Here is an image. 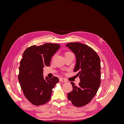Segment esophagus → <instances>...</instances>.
<instances>
[{"label": "esophagus", "mask_w": 124, "mask_h": 124, "mask_svg": "<svg viewBox=\"0 0 124 124\" xmlns=\"http://www.w3.org/2000/svg\"><path fill=\"white\" fill-rule=\"evenodd\" d=\"M59 81L62 82H67V80L65 79V78H60Z\"/></svg>", "instance_id": "1"}]
</instances>
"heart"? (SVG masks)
Wrapping results in <instances>:
<instances>
[{"label": "heart", "instance_id": "obj_1", "mask_svg": "<svg viewBox=\"0 0 124 124\" xmlns=\"http://www.w3.org/2000/svg\"><path fill=\"white\" fill-rule=\"evenodd\" d=\"M70 53V52H67V53H66L65 54H67V53Z\"/></svg>", "mask_w": 124, "mask_h": 124}]
</instances>
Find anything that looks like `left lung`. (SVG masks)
I'll return each mask as SVG.
<instances>
[{
	"mask_svg": "<svg viewBox=\"0 0 124 124\" xmlns=\"http://www.w3.org/2000/svg\"><path fill=\"white\" fill-rule=\"evenodd\" d=\"M76 55V65L74 72H77L80 82L76 86L73 82L72 91L67 95L74 106L80 107L91 102L96 95L101 83L100 59L92 48L78 42L66 44Z\"/></svg>",
	"mask_w": 124,
	"mask_h": 124,
	"instance_id": "obj_1",
	"label": "left lung"
}]
</instances>
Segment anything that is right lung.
<instances>
[{
    "instance_id": "1",
    "label": "right lung",
    "mask_w": 124,
    "mask_h": 124,
    "mask_svg": "<svg viewBox=\"0 0 124 124\" xmlns=\"http://www.w3.org/2000/svg\"><path fill=\"white\" fill-rule=\"evenodd\" d=\"M60 47L59 44L46 43L30 46L24 52L18 78L24 96L33 105L40 106L49 101L52 89L59 82L56 77L44 78L43 68L50 66L52 57Z\"/></svg>"
}]
</instances>
